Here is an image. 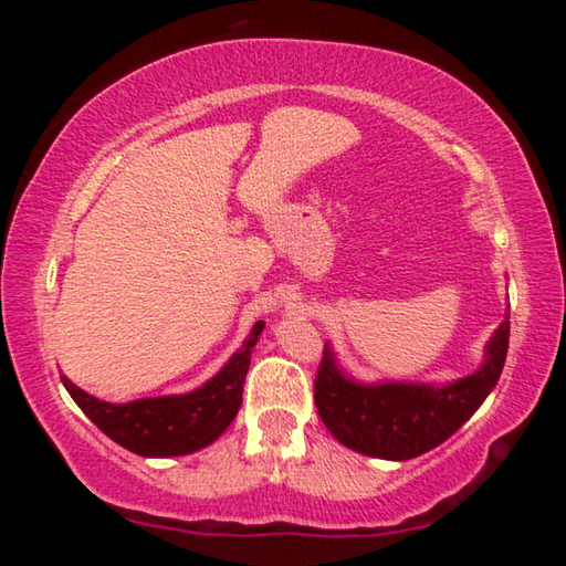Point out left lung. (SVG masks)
Segmentation results:
<instances>
[{"label": "left lung", "mask_w": 566, "mask_h": 566, "mask_svg": "<svg viewBox=\"0 0 566 566\" xmlns=\"http://www.w3.org/2000/svg\"><path fill=\"white\" fill-rule=\"evenodd\" d=\"M314 381V401L332 437L354 452L405 462L452 437L490 397L510 349V314L472 375L434 381H359L339 367L329 342Z\"/></svg>", "instance_id": "8db88e82"}]
</instances>
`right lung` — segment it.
Instances as JSON below:
<instances>
[{
	"label": "right lung",
	"mask_w": 566,
	"mask_h": 566,
	"mask_svg": "<svg viewBox=\"0 0 566 566\" xmlns=\"http://www.w3.org/2000/svg\"><path fill=\"white\" fill-rule=\"evenodd\" d=\"M264 322H256L232 357L202 387L185 395L145 397L114 405L87 395L72 379L62 375V385L70 391L84 415L104 434L139 457H181L199 452L222 437L232 424L242 405L244 377L252 361V349Z\"/></svg>",
	"instance_id": "right-lung-1"
}]
</instances>
